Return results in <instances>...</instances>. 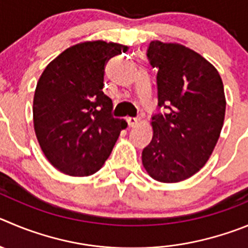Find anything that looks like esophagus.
I'll use <instances>...</instances> for the list:
<instances>
[{"instance_id": "1", "label": "esophagus", "mask_w": 248, "mask_h": 248, "mask_svg": "<svg viewBox=\"0 0 248 248\" xmlns=\"http://www.w3.org/2000/svg\"><path fill=\"white\" fill-rule=\"evenodd\" d=\"M126 121H127V124H128V126L129 127H133L135 126V124H137L138 122H140V119H137V117H127L126 119Z\"/></svg>"}]
</instances>
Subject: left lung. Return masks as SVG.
Instances as JSON below:
<instances>
[{"mask_svg": "<svg viewBox=\"0 0 248 248\" xmlns=\"http://www.w3.org/2000/svg\"><path fill=\"white\" fill-rule=\"evenodd\" d=\"M147 57L158 68L159 111L152 117L143 166L156 181H184L204 166L219 140L226 108L223 80L204 57L180 44L152 41Z\"/></svg>", "mask_w": 248, "mask_h": 248, "instance_id": "1", "label": "left lung"}]
</instances>
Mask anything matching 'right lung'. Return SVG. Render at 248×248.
<instances>
[{"label":"right lung","instance_id":"add662e5","mask_svg":"<svg viewBox=\"0 0 248 248\" xmlns=\"http://www.w3.org/2000/svg\"><path fill=\"white\" fill-rule=\"evenodd\" d=\"M126 50L101 40L77 44L39 78L33 103L36 138L47 160L69 176L96 172L126 128V121L112 116V101L103 92L106 62Z\"/></svg>","mask_w":248,"mask_h":248}]
</instances>
